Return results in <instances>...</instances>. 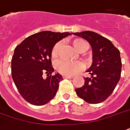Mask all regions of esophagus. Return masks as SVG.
<instances>
[{
  "label": "esophagus",
  "mask_w": 130,
  "mask_h": 130,
  "mask_svg": "<svg viewBox=\"0 0 130 130\" xmlns=\"http://www.w3.org/2000/svg\"><path fill=\"white\" fill-rule=\"evenodd\" d=\"M63 78H72L73 76H70V75H64L62 76Z\"/></svg>",
  "instance_id": "1"
}]
</instances>
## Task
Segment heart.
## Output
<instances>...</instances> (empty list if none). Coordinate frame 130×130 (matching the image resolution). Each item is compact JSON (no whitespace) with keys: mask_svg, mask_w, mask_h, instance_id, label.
<instances>
[{"mask_svg":"<svg viewBox=\"0 0 130 130\" xmlns=\"http://www.w3.org/2000/svg\"><path fill=\"white\" fill-rule=\"evenodd\" d=\"M73 46L78 52H83L87 50V43L81 38H76L72 41ZM62 47V43L58 42L54 45L52 52L51 56L53 59H58L60 54ZM56 70L62 74L73 75L76 73L78 72L83 70V65L82 62H68L66 60H60L55 64Z\"/></svg>","mask_w":130,"mask_h":130,"instance_id":"b5f03b06","label":"heart"}]
</instances>
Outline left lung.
<instances>
[{"label": "left lung", "instance_id": "left-lung-1", "mask_svg": "<svg viewBox=\"0 0 130 130\" xmlns=\"http://www.w3.org/2000/svg\"><path fill=\"white\" fill-rule=\"evenodd\" d=\"M73 34L85 39L92 49V65L86 71L91 77L84 78V85L75 89L76 93L88 103H101L111 94L121 78L120 52L109 40L94 31Z\"/></svg>", "mask_w": 130, "mask_h": 130}]
</instances>
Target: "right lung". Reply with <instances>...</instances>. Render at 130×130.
Returning <instances> with one entry per match:
<instances>
[{
    "label": "right lung",
    "mask_w": 130,
    "mask_h": 130,
    "mask_svg": "<svg viewBox=\"0 0 130 130\" xmlns=\"http://www.w3.org/2000/svg\"><path fill=\"white\" fill-rule=\"evenodd\" d=\"M69 32L44 31L25 38L17 46L11 59V76L20 94L34 105L47 103L56 94L62 76L52 66L51 52ZM48 76L43 79L42 74Z\"/></svg>",
    "instance_id": "right-lung-1"
}]
</instances>
